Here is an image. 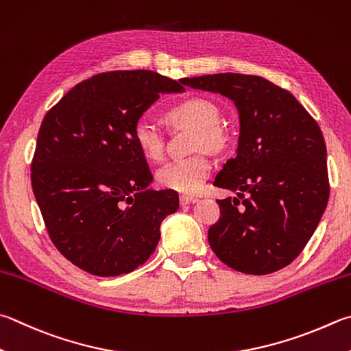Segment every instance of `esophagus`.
Segmentation results:
<instances>
[{
	"label": "esophagus",
	"instance_id": "34e87169",
	"mask_svg": "<svg viewBox=\"0 0 351 351\" xmlns=\"http://www.w3.org/2000/svg\"><path fill=\"white\" fill-rule=\"evenodd\" d=\"M192 202H196V197L184 196V195L180 197V204H181V206H187V204H192Z\"/></svg>",
	"mask_w": 351,
	"mask_h": 351
}]
</instances>
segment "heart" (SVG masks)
I'll use <instances>...</instances> for the list:
<instances>
[{
  "mask_svg": "<svg viewBox=\"0 0 351 351\" xmlns=\"http://www.w3.org/2000/svg\"><path fill=\"white\" fill-rule=\"evenodd\" d=\"M167 119L176 125L192 127L197 132L196 149L224 150L228 135L221 129V110L213 101L202 97H190L171 107ZM133 141L138 150L149 161H161L165 150L164 133L149 118H139L133 125ZM212 171V161L207 155H196L165 164L158 170L156 181L162 189L181 193L184 196L196 195Z\"/></svg>",
  "mask_w": 351,
  "mask_h": 351,
  "instance_id": "b5f03b06",
  "label": "heart"
}]
</instances>
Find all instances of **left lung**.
<instances>
[{"label": "left lung", "mask_w": 351, "mask_h": 351, "mask_svg": "<svg viewBox=\"0 0 351 351\" xmlns=\"http://www.w3.org/2000/svg\"><path fill=\"white\" fill-rule=\"evenodd\" d=\"M182 84L230 98L239 113L237 156L213 186L238 192L218 199L208 244L230 269L269 275L293 263L313 237L330 196L322 132L293 95L265 78L216 73Z\"/></svg>", "instance_id": "1"}]
</instances>
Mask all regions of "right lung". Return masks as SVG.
Here are the masks:
<instances>
[{"mask_svg": "<svg viewBox=\"0 0 351 351\" xmlns=\"http://www.w3.org/2000/svg\"><path fill=\"white\" fill-rule=\"evenodd\" d=\"M184 92L152 70H114L84 80L62 97L38 132L32 189L50 239L95 276H118L155 252L159 226L180 207L133 141V125L159 98Z\"/></svg>", "mask_w": 351, "mask_h": 351, "instance_id": "add662e5", "label": "right lung"}]
</instances>
